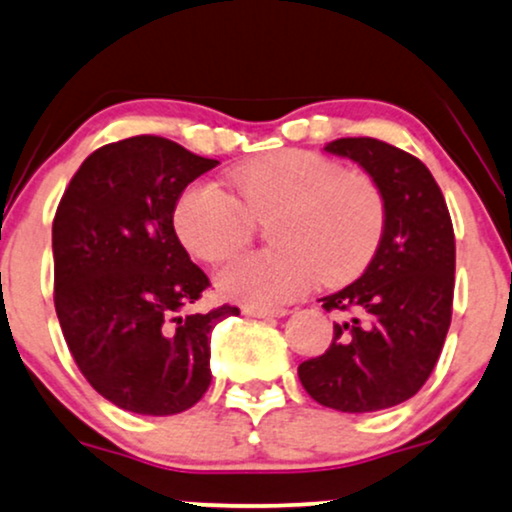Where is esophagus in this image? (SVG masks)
Listing matches in <instances>:
<instances>
[{"label":"esophagus","instance_id":"1","mask_svg":"<svg viewBox=\"0 0 512 512\" xmlns=\"http://www.w3.org/2000/svg\"><path fill=\"white\" fill-rule=\"evenodd\" d=\"M245 316H252V319H281L286 316V309H260V307H243Z\"/></svg>","mask_w":512,"mask_h":512}]
</instances>
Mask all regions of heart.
I'll list each match as a JSON object with an SVG mask.
<instances>
[{
    "instance_id": "1",
    "label": "heart",
    "mask_w": 512,
    "mask_h": 512,
    "mask_svg": "<svg viewBox=\"0 0 512 512\" xmlns=\"http://www.w3.org/2000/svg\"><path fill=\"white\" fill-rule=\"evenodd\" d=\"M236 198L196 181L174 208L181 243L203 262H224L269 222L274 250L238 257L217 274L229 300L269 309L323 281L338 283L366 267L385 229V200L371 177L340 170L302 148L271 151L231 174Z\"/></svg>"
}]
</instances>
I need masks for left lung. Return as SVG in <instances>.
<instances>
[{
	"mask_svg": "<svg viewBox=\"0 0 512 512\" xmlns=\"http://www.w3.org/2000/svg\"><path fill=\"white\" fill-rule=\"evenodd\" d=\"M328 153L354 160L385 200V229L357 281L321 297L333 342L297 368L309 397L328 409L371 413L411 399L430 378L451 323L456 241L449 208L428 167L371 137L335 139Z\"/></svg>",
	"mask_w": 512,
	"mask_h": 512,
	"instance_id": "1",
	"label": "left lung"
}]
</instances>
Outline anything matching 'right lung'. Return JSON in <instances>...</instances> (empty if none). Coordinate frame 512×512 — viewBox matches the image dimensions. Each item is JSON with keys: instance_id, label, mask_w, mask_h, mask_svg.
I'll use <instances>...</instances> for the list:
<instances>
[{"instance_id": "right-lung-1", "label": "right lung", "mask_w": 512, "mask_h": 512, "mask_svg": "<svg viewBox=\"0 0 512 512\" xmlns=\"http://www.w3.org/2000/svg\"><path fill=\"white\" fill-rule=\"evenodd\" d=\"M170 139L94 151L58 203L54 304L77 368L101 397L172 416L208 392L212 328L238 307L184 314L210 286L174 234L181 191L217 167Z\"/></svg>"}]
</instances>
